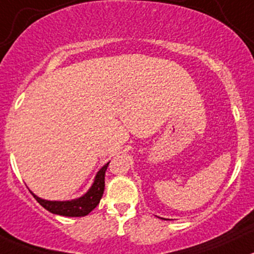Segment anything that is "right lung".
I'll use <instances>...</instances> for the list:
<instances>
[{"label": "right lung", "instance_id": "obj_1", "mask_svg": "<svg viewBox=\"0 0 254 254\" xmlns=\"http://www.w3.org/2000/svg\"><path fill=\"white\" fill-rule=\"evenodd\" d=\"M108 164L110 163H107L99 170L93 186L83 196L78 197V199L68 200V201H50V200L41 199L37 195L33 194L32 191L31 193L33 197L37 200L38 204L43 206L49 212L66 217H84L90 213L99 205L100 200H101L105 190V174Z\"/></svg>", "mask_w": 254, "mask_h": 254}]
</instances>
